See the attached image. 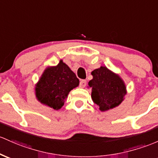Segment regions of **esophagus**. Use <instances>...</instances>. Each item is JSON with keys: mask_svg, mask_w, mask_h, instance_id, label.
Masks as SVG:
<instances>
[{"mask_svg": "<svg viewBox=\"0 0 158 158\" xmlns=\"http://www.w3.org/2000/svg\"><path fill=\"white\" fill-rule=\"evenodd\" d=\"M79 86L81 88H85L86 86V81L84 80V79H82L80 80V82H79Z\"/></svg>", "mask_w": 158, "mask_h": 158, "instance_id": "1", "label": "esophagus"}]
</instances>
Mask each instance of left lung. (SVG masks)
Wrapping results in <instances>:
<instances>
[{
  "instance_id": "1",
  "label": "left lung",
  "mask_w": 158,
  "mask_h": 158,
  "mask_svg": "<svg viewBox=\"0 0 158 158\" xmlns=\"http://www.w3.org/2000/svg\"><path fill=\"white\" fill-rule=\"evenodd\" d=\"M93 79L88 82L91 98L102 112L118 106L124 100L126 87L122 79L106 67H100L91 72Z\"/></svg>"
}]
</instances>
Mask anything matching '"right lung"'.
Returning a JSON list of instances; mask_svg holds the SVG:
<instances>
[{"label": "right lung", "instance_id": "right-lung-1", "mask_svg": "<svg viewBox=\"0 0 158 158\" xmlns=\"http://www.w3.org/2000/svg\"><path fill=\"white\" fill-rule=\"evenodd\" d=\"M79 84L76 74L60 60L58 65L43 72L36 85V97L40 103L58 110L64 106L69 92Z\"/></svg>", "mask_w": 158, "mask_h": 158}]
</instances>
